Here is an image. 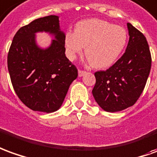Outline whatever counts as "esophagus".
<instances>
[{"mask_svg": "<svg viewBox=\"0 0 157 157\" xmlns=\"http://www.w3.org/2000/svg\"><path fill=\"white\" fill-rule=\"evenodd\" d=\"M85 71H84V70H78V76L79 77H82V76H84V74H85Z\"/></svg>", "mask_w": 157, "mask_h": 157, "instance_id": "esophagus-1", "label": "esophagus"}]
</instances>
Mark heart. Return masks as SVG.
Here are the masks:
<instances>
[{
  "label": "heart",
  "mask_w": 157,
  "mask_h": 157,
  "mask_svg": "<svg viewBox=\"0 0 157 157\" xmlns=\"http://www.w3.org/2000/svg\"><path fill=\"white\" fill-rule=\"evenodd\" d=\"M127 41L128 33L124 28L97 18L78 22L74 33L67 32L64 39L71 60L81 55L85 47V56L95 68L112 66L123 53Z\"/></svg>",
  "instance_id": "obj_1"
}]
</instances>
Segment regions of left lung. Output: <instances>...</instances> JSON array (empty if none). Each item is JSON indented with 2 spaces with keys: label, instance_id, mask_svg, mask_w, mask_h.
<instances>
[{
  "label": "left lung",
  "instance_id": "8db88e82",
  "mask_svg": "<svg viewBox=\"0 0 157 157\" xmlns=\"http://www.w3.org/2000/svg\"><path fill=\"white\" fill-rule=\"evenodd\" d=\"M129 40L124 54L105 71L94 73L92 94L105 112L123 111L135 104L144 90L151 67L146 38L128 23Z\"/></svg>",
  "mask_w": 157,
  "mask_h": 157
}]
</instances>
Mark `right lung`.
I'll return each mask as SVG.
<instances>
[{"label":"right lung","instance_id":"right-lung-1","mask_svg":"<svg viewBox=\"0 0 157 157\" xmlns=\"http://www.w3.org/2000/svg\"><path fill=\"white\" fill-rule=\"evenodd\" d=\"M42 31L55 35L45 50L35 43V33ZM64 39L55 15L32 21L13 37L7 55L10 78L20 101L33 111L50 113L58 110L78 77L77 67L65 55Z\"/></svg>","mask_w":157,"mask_h":157}]
</instances>
